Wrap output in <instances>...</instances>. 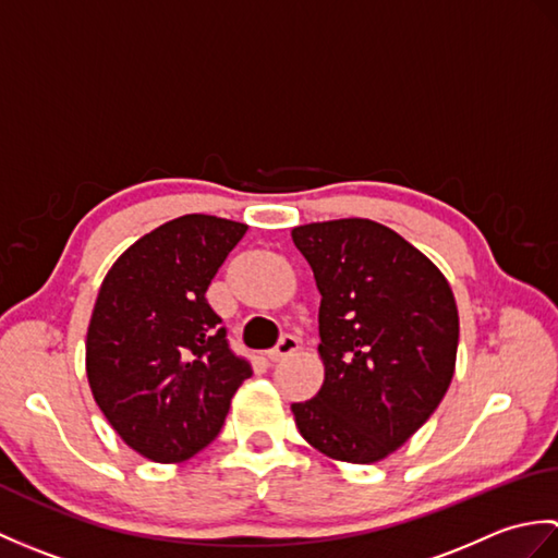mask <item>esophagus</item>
Wrapping results in <instances>:
<instances>
[{
	"label": "esophagus",
	"mask_w": 558,
	"mask_h": 558,
	"mask_svg": "<svg viewBox=\"0 0 558 558\" xmlns=\"http://www.w3.org/2000/svg\"><path fill=\"white\" fill-rule=\"evenodd\" d=\"M298 350H300V340L288 333V336H282V338L278 340V345L268 352V360H270V362H280V360L290 357V354H294Z\"/></svg>",
	"instance_id": "1"
}]
</instances>
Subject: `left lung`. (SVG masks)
<instances>
[{
	"label": "left lung",
	"mask_w": 558,
	"mask_h": 558,
	"mask_svg": "<svg viewBox=\"0 0 558 558\" xmlns=\"http://www.w3.org/2000/svg\"><path fill=\"white\" fill-rule=\"evenodd\" d=\"M310 260L324 386L292 402L324 456L369 465L393 453L444 400L456 372L458 306L444 272L398 232L366 218L292 230Z\"/></svg>",
	"instance_id": "obj_1"
}]
</instances>
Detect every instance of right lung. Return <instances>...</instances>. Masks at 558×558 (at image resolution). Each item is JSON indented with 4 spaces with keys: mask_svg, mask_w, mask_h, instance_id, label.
<instances>
[{
    "mask_svg": "<svg viewBox=\"0 0 558 558\" xmlns=\"http://www.w3.org/2000/svg\"><path fill=\"white\" fill-rule=\"evenodd\" d=\"M246 232L204 213L141 236L105 276L86 336V374L122 441L182 462L222 429L252 366L230 350L206 290Z\"/></svg>",
    "mask_w": 558,
    "mask_h": 558,
    "instance_id": "obj_1",
    "label": "right lung"
}]
</instances>
